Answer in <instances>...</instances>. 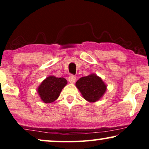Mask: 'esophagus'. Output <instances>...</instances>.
<instances>
[{
    "label": "esophagus",
    "instance_id": "1",
    "mask_svg": "<svg viewBox=\"0 0 149 149\" xmlns=\"http://www.w3.org/2000/svg\"><path fill=\"white\" fill-rule=\"evenodd\" d=\"M76 81V77H75L73 74H70L68 77V81L70 83H74Z\"/></svg>",
    "mask_w": 149,
    "mask_h": 149
}]
</instances>
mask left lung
I'll list each match as a JSON object with an SVG mask.
<instances>
[{"mask_svg":"<svg viewBox=\"0 0 149 149\" xmlns=\"http://www.w3.org/2000/svg\"><path fill=\"white\" fill-rule=\"evenodd\" d=\"M76 86L83 97L91 102L98 100L107 90V85L95 74L81 77L77 81Z\"/></svg>","mask_w":149,"mask_h":149,"instance_id":"8db88e82","label":"left lung"}]
</instances>
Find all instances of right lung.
<instances>
[{"instance_id":"obj_1","label":"right lung","mask_w":149,"mask_h":149,"mask_svg":"<svg viewBox=\"0 0 149 149\" xmlns=\"http://www.w3.org/2000/svg\"><path fill=\"white\" fill-rule=\"evenodd\" d=\"M66 84L67 81L62 77H48L38 87V92L44 102L51 103L58 98Z\"/></svg>"}]
</instances>
